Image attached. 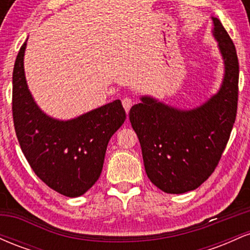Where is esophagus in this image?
<instances>
[{"mask_svg":"<svg viewBox=\"0 0 250 250\" xmlns=\"http://www.w3.org/2000/svg\"><path fill=\"white\" fill-rule=\"evenodd\" d=\"M122 105H123V108H125V113H129L131 105H133V100H131L130 97H125V99L122 100Z\"/></svg>","mask_w":250,"mask_h":250,"instance_id":"esophagus-1","label":"esophagus"}]
</instances>
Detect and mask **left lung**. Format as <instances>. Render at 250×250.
<instances>
[{"label":"left lung","mask_w":250,"mask_h":250,"mask_svg":"<svg viewBox=\"0 0 250 250\" xmlns=\"http://www.w3.org/2000/svg\"><path fill=\"white\" fill-rule=\"evenodd\" d=\"M213 35L225 61V79L219 93L193 110H180L142 96V102L129 111L147 176L168 194L194 190L213 174L236 119V49L220 20L213 17Z\"/></svg>","instance_id":"left-lung-1"}]
</instances>
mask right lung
I'll list each match as a JSON object with an SVG mask.
<instances>
[{"instance_id":"1","label":"right lung","mask_w":250,"mask_h":250,"mask_svg":"<svg viewBox=\"0 0 250 250\" xmlns=\"http://www.w3.org/2000/svg\"><path fill=\"white\" fill-rule=\"evenodd\" d=\"M16 57L13 73V119L25 159L48 187L68 197L81 196L101 175L110 137L123 125L120 100L87 114L59 121L37 107L25 81L23 57Z\"/></svg>"}]
</instances>
